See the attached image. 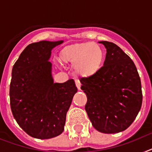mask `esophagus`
Here are the masks:
<instances>
[{"label": "esophagus", "instance_id": "1", "mask_svg": "<svg viewBox=\"0 0 152 152\" xmlns=\"http://www.w3.org/2000/svg\"><path fill=\"white\" fill-rule=\"evenodd\" d=\"M75 85H76V86H77V89L81 90V83H80V81L76 80V81H75Z\"/></svg>", "mask_w": 152, "mask_h": 152}]
</instances>
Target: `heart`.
Here are the masks:
<instances>
[{"instance_id": "b5f03b06", "label": "heart", "mask_w": 152, "mask_h": 152, "mask_svg": "<svg viewBox=\"0 0 152 152\" xmlns=\"http://www.w3.org/2000/svg\"><path fill=\"white\" fill-rule=\"evenodd\" d=\"M60 59L64 64H73L74 71L77 75L89 77L101 70L104 53L96 43L79 42L65 46L61 50Z\"/></svg>"}]
</instances>
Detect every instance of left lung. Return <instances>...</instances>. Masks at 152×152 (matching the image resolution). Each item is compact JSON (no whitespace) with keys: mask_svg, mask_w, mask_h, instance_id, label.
<instances>
[{"mask_svg":"<svg viewBox=\"0 0 152 152\" xmlns=\"http://www.w3.org/2000/svg\"><path fill=\"white\" fill-rule=\"evenodd\" d=\"M106 49L103 67L80 80L87 96L85 110L95 129L115 134L131 125L142 104L141 79L134 63L117 45L100 41Z\"/></svg>","mask_w":152,"mask_h":152,"instance_id":"1","label":"left lung"}]
</instances>
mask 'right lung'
Wrapping results in <instances>:
<instances>
[{
  "label": "right lung",
  "instance_id": "add662e5",
  "mask_svg": "<svg viewBox=\"0 0 152 152\" xmlns=\"http://www.w3.org/2000/svg\"><path fill=\"white\" fill-rule=\"evenodd\" d=\"M63 42L43 40L31 43L12 68L11 112L20 127L35 138L50 139L62 134L66 115L77 91L73 79L53 82L49 61L53 49Z\"/></svg>",
  "mask_w": 152,
  "mask_h": 152
}]
</instances>
